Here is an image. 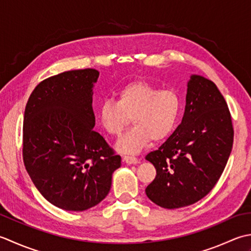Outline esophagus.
<instances>
[{
	"mask_svg": "<svg viewBox=\"0 0 251 251\" xmlns=\"http://www.w3.org/2000/svg\"><path fill=\"white\" fill-rule=\"evenodd\" d=\"M124 161L126 163H127V165H135V163L139 162V159H137L136 157H133V156H125Z\"/></svg>",
	"mask_w": 251,
	"mask_h": 251,
	"instance_id": "obj_1",
	"label": "esophagus"
}]
</instances>
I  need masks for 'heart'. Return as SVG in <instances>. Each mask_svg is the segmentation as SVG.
I'll use <instances>...</instances> for the list:
<instances>
[{"label":"heart","instance_id":"1","mask_svg":"<svg viewBox=\"0 0 251 251\" xmlns=\"http://www.w3.org/2000/svg\"><path fill=\"white\" fill-rule=\"evenodd\" d=\"M181 111V100L172 89H161L145 81L122 86L115 101L105 100L97 107L96 118L107 134L119 135L129 124L133 126L117 142L116 150L136 154L152 140H165L175 130Z\"/></svg>","mask_w":251,"mask_h":251}]
</instances>
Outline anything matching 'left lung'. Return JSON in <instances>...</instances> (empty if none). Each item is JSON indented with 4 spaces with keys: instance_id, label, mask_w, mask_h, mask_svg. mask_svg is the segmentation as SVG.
Here are the masks:
<instances>
[{
    "instance_id": "obj_1",
    "label": "left lung",
    "mask_w": 251,
    "mask_h": 251,
    "mask_svg": "<svg viewBox=\"0 0 251 251\" xmlns=\"http://www.w3.org/2000/svg\"><path fill=\"white\" fill-rule=\"evenodd\" d=\"M233 140L232 118L223 95L212 81L192 75L181 125L145 157L157 172L145 190L147 197L167 209L201 201L221 176Z\"/></svg>"
}]
</instances>
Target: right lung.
Listing matches in <instances>:
<instances>
[{
    "label": "right lung",
    "mask_w": 251,
    "mask_h": 251,
    "mask_svg": "<svg viewBox=\"0 0 251 251\" xmlns=\"http://www.w3.org/2000/svg\"><path fill=\"white\" fill-rule=\"evenodd\" d=\"M96 69L65 71L43 80L24 115L23 157L42 196L67 211H84L108 195L121 157L93 130Z\"/></svg>",
    "instance_id": "add662e5"
}]
</instances>
